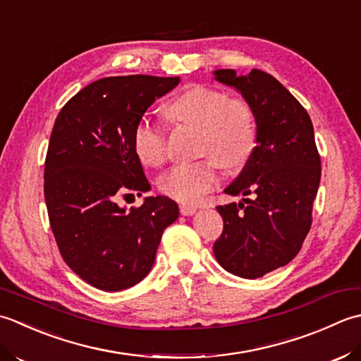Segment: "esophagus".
Listing matches in <instances>:
<instances>
[{
    "label": "esophagus",
    "instance_id": "1",
    "mask_svg": "<svg viewBox=\"0 0 361 361\" xmlns=\"http://www.w3.org/2000/svg\"><path fill=\"white\" fill-rule=\"evenodd\" d=\"M179 210H180V215H183V216L195 215V213L197 212L196 207H193V205H188V204H180L179 205Z\"/></svg>",
    "mask_w": 361,
    "mask_h": 361
}]
</instances>
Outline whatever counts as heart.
Listing matches in <instances>:
<instances>
[{
	"label": "heart",
	"mask_w": 361,
	"mask_h": 361,
	"mask_svg": "<svg viewBox=\"0 0 361 361\" xmlns=\"http://www.w3.org/2000/svg\"><path fill=\"white\" fill-rule=\"evenodd\" d=\"M168 114L178 123L201 129L204 160L179 164L159 180L165 195L182 202H196L219 180L221 165L237 168L251 156L255 145V118L243 99L205 85H193L174 98ZM134 148L145 165L159 166L166 159V135L159 123L143 118L134 132Z\"/></svg>",
	"instance_id": "b5f03b06"
}]
</instances>
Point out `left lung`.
<instances>
[{"label":"left lung","mask_w":361,"mask_h":361,"mask_svg":"<svg viewBox=\"0 0 361 361\" xmlns=\"http://www.w3.org/2000/svg\"><path fill=\"white\" fill-rule=\"evenodd\" d=\"M213 79L237 90L252 109L255 148L237 178L224 188L231 196H252L218 205L224 229L213 252L231 274L257 279L290 263L312 226L313 200L321 180V159L310 116L268 73L215 70Z\"/></svg>","instance_id":"1"}]
</instances>
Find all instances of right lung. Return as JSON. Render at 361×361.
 Returning <instances> with one entry per match:
<instances>
[{
    "label": "right lung",
    "instance_id": "1",
    "mask_svg": "<svg viewBox=\"0 0 361 361\" xmlns=\"http://www.w3.org/2000/svg\"><path fill=\"white\" fill-rule=\"evenodd\" d=\"M180 82L145 75L104 78L59 112L45 161L49 224L65 263L102 291L130 288L149 274L161 233L179 216L166 196L138 209L118 197L151 190L134 148L146 110Z\"/></svg>",
    "mask_w": 361,
    "mask_h": 361
}]
</instances>
